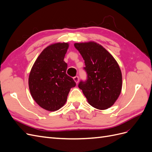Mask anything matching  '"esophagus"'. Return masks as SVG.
I'll return each mask as SVG.
<instances>
[{"mask_svg":"<svg viewBox=\"0 0 152 152\" xmlns=\"http://www.w3.org/2000/svg\"><path fill=\"white\" fill-rule=\"evenodd\" d=\"M73 80H74V81H75V83H76V84H77L78 82H79V77H78V76H75V77H73Z\"/></svg>","mask_w":152,"mask_h":152,"instance_id":"34e87169","label":"esophagus"}]
</instances>
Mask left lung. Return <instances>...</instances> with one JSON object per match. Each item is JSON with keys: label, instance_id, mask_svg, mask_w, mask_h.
I'll return each mask as SVG.
<instances>
[{"label": "left lung", "instance_id": "obj_1", "mask_svg": "<svg viewBox=\"0 0 152 152\" xmlns=\"http://www.w3.org/2000/svg\"><path fill=\"white\" fill-rule=\"evenodd\" d=\"M74 46L85 63L87 79L80 82L79 87L87 102L98 110L111 107L120 95L122 86V72L117 61L95 42L75 43Z\"/></svg>", "mask_w": 152, "mask_h": 152}]
</instances>
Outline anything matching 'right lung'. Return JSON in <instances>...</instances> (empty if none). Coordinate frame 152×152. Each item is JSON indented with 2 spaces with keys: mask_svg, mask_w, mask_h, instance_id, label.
<instances>
[{
  "mask_svg": "<svg viewBox=\"0 0 152 152\" xmlns=\"http://www.w3.org/2000/svg\"><path fill=\"white\" fill-rule=\"evenodd\" d=\"M69 47L68 42L49 45L37 58L30 72V94L40 107L50 112L56 111L65 104L72 87L76 86L66 73L64 61Z\"/></svg>",
  "mask_w": 152,
  "mask_h": 152,
  "instance_id": "1",
  "label": "right lung"
}]
</instances>
